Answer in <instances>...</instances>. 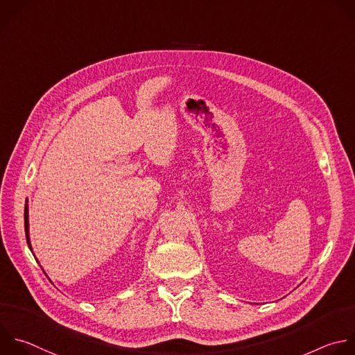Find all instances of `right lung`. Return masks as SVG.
I'll return each mask as SVG.
<instances>
[{
  "label": "right lung",
  "instance_id": "1",
  "mask_svg": "<svg viewBox=\"0 0 355 355\" xmlns=\"http://www.w3.org/2000/svg\"><path fill=\"white\" fill-rule=\"evenodd\" d=\"M25 232H26V241H28V245H29V248L32 250V247H31V240H29V220H28V206H25Z\"/></svg>",
  "mask_w": 355,
  "mask_h": 355
}]
</instances>
